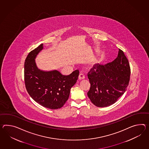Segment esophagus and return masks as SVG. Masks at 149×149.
<instances>
[{"instance_id": "esophagus-1", "label": "esophagus", "mask_w": 149, "mask_h": 149, "mask_svg": "<svg viewBox=\"0 0 149 149\" xmlns=\"http://www.w3.org/2000/svg\"><path fill=\"white\" fill-rule=\"evenodd\" d=\"M84 78H85V76H84V74L83 73H80V75L79 76V79L80 80H82V79H84Z\"/></svg>"}]
</instances>
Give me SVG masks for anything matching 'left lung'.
<instances>
[{
  "mask_svg": "<svg viewBox=\"0 0 149 149\" xmlns=\"http://www.w3.org/2000/svg\"><path fill=\"white\" fill-rule=\"evenodd\" d=\"M130 73L128 60L120 49L113 62L94 65L88 73L91 88L87 95L91 102L98 107L115 103L126 91Z\"/></svg>",
  "mask_w": 149,
  "mask_h": 149,
  "instance_id": "left-lung-1",
  "label": "left lung"
}]
</instances>
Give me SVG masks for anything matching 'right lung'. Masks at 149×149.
Returning a JSON list of instances; mask_svg holds the SVG:
<instances>
[{
	"instance_id": "add662e5",
	"label": "right lung",
	"mask_w": 149,
	"mask_h": 149,
	"mask_svg": "<svg viewBox=\"0 0 149 149\" xmlns=\"http://www.w3.org/2000/svg\"><path fill=\"white\" fill-rule=\"evenodd\" d=\"M43 49V44L29 52L24 64L26 88L30 96L44 107L59 109L69 98L71 88L79 75L76 70L69 75H63L56 70L44 71L37 67L35 58Z\"/></svg>"
}]
</instances>
